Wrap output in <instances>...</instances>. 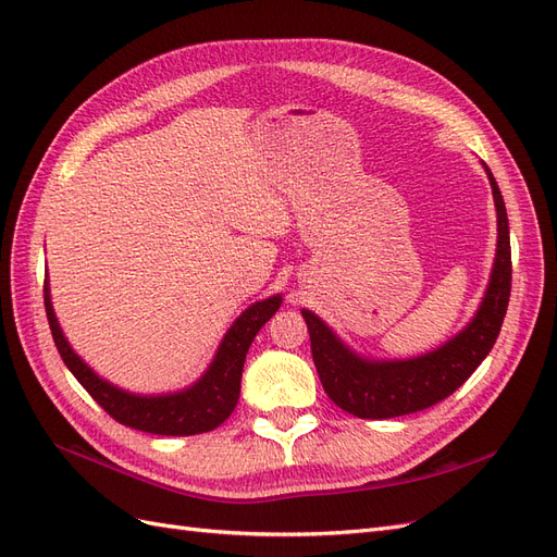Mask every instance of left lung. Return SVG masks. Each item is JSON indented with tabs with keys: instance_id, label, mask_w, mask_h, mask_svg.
<instances>
[{
	"instance_id": "left-lung-1",
	"label": "left lung",
	"mask_w": 557,
	"mask_h": 557,
	"mask_svg": "<svg viewBox=\"0 0 557 557\" xmlns=\"http://www.w3.org/2000/svg\"><path fill=\"white\" fill-rule=\"evenodd\" d=\"M481 164L497 209V252L479 311L444 346L409 360L362 358L313 311L301 309L320 383L339 409L358 418L383 420L434 407L458 391L495 346L511 295V242L499 185L485 162Z\"/></svg>"
}]
</instances>
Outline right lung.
Segmentation results:
<instances>
[{
	"label": "right lung",
	"instance_id": "right-lung-1",
	"mask_svg": "<svg viewBox=\"0 0 557 557\" xmlns=\"http://www.w3.org/2000/svg\"><path fill=\"white\" fill-rule=\"evenodd\" d=\"M281 301V295H274L250 305L237 320H234L232 327L223 336V342L218 346L213 362L209 364L207 372L193 385L185 387V391L164 395H137L123 391V387H115L102 376H97L92 369L76 356L55 318L53 301H50L48 278L44 283V305L48 325L50 332H53V342L66 369H70L76 381L90 393V397L111 418H115L117 423L164 436L201 434L225 423L239 401L246 352L260 327L278 311Z\"/></svg>",
	"mask_w": 557,
	"mask_h": 557
}]
</instances>
